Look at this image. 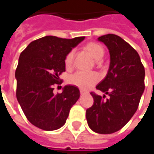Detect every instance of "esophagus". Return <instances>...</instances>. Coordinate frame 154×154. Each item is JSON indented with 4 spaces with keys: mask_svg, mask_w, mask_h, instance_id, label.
I'll use <instances>...</instances> for the list:
<instances>
[{
    "mask_svg": "<svg viewBox=\"0 0 154 154\" xmlns=\"http://www.w3.org/2000/svg\"><path fill=\"white\" fill-rule=\"evenodd\" d=\"M80 93H81V95H84V94H86V93H88V92H87V91H84V90H82V89H81Z\"/></svg>",
    "mask_w": 154,
    "mask_h": 154,
    "instance_id": "esophagus-1",
    "label": "esophagus"
}]
</instances>
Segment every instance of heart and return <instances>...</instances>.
Returning <instances> with one entry per match:
<instances>
[{
    "instance_id": "1",
    "label": "heart",
    "mask_w": 154,
    "mask_h": 154,
    "mask_svg": "<svg viewBox=\"0 0 154 154\" xmlns=\"http://www.w3.org/2000/svg\"><path fill=\"white\" fill-rule=\"evenodd\" d=\"M85 49L92 55L93 58L97 61H100L104 56V49L98 43L89 42L85 46ZM74 52L71 51L65 57V66L66 69H70L72 66ZM99 81V76L96 72H77L76 73L71 75L68 78L70 84L74 85L82 90H87L92 88Z\"/></svg>"
}]
</instances>
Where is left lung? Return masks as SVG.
<instances>
[{"mask_svg": "<svg viewBox=\"0 0 154 154\" xmlns=\"http://www.w3.org/2000/svg\"><path fill=\"white\" fill-rule=\"evenodd\" d=\"M107 46L110 65L105 78L96 88L107 94L91 92L94 103L87 109L89 128L101 134L113 133L128 123L136 112L144 92V66L137 51L120 36L107 34L97 38Z\"/></svg>", "mask_w": 154, "mask_h": 154, "instance_id": "8db88e82", "label": "left lung"}]
</instances>
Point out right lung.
<instances>
[{
    "mask_svg": "<svg viewBox=\"0 0 154 154\" xmlns=\"http://www.w3.org/2000/svg\"><path fill=\"white\" fill-rule=\"evenodd\" d=\"M84 38L46 36L32 42L20 55L16 70L17 101L29 122L41 129L62 128L80 97L74 85H66L57 94L53 86L61 83L66 56Z\"/></svg>",
    "mask_w": 154,
    "mask_h": 154,
    "instance_id": "obj_1",
    "label": "right lung"
}]
</instances>
